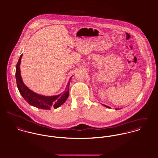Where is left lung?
Listing matches in <instances>:
<instances>
[{
    "label": "left lung",
    "instance_id": "left-lung-1",
    "mask_svg": "<svg viewBox=\"0 0 158 158\" xmlns=\"http://www.w3.org/2000/svg\"><path fill=\"white\" fill-rule=\"evenodd\" d=\"M102 105H103L104 106H105V107H106V108H111L110 106H106V105H103V104H102Z\"/></svg>",
    "mask_w": 158,
    "mask_h": 158
}]
</instances>
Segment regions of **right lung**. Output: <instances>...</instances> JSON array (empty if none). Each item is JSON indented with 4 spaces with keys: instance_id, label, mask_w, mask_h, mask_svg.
<instances>
[{
    "instance_id": "1",
    "label": "right lung",
    "mask_w": 158,
    "mask_h": 158,
    "mask_svg": "<svg viewBox=\"0 0 158 158\" xmlns=\"http://www.w3.org/2000/svg\"><path fill=\"white\" fill-rule=\"evenodd\" d=\"M23 54L20 56L16 69V80L17 86L23 98L30 105L39 109L49 110L51 108H58L61 106L68 99L69 95V81L66 89L60 94L53 96H45L37 94L30 89L23 83L21 75L20 64ZM70 77V78H72Z\"/></svg>"
}]
</instances>
